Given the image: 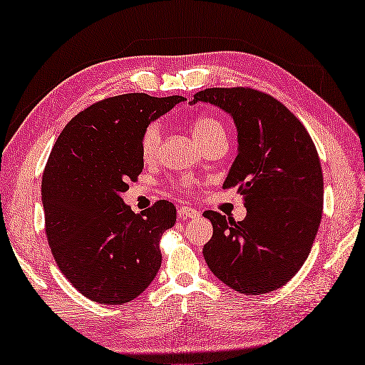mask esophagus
Returning a JSON list of instances; mask_svg holds the SVG:
<instances>
[{
	"label": "esophagus",
	"mask_w": 365,
	"mask_h": 365,
	"mask_svg": "<svg viewBox=\"0 0 365 365\" xmlns=\"http://www.w3.org/2000/svg\"><path fill=\"white\" fill-rule=\"evenodd\" d=\"M198 216H200V211L193 210V207H190V206L178 207V217H180V219H195Z\"/></svg>",
	"instance_id": "obj_1"
}]
</instances>
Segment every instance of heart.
Instances as JSON below:
<instances>
[{
    "label": "heart",
    "mask_w": 365,
    "mask_h": 365,
    "mask_svg": "<svg viewBox=\"0 0 365 365\" xmlns=\"http://www.w3.org/2000/svg\"><path fill=\"white\" fill-rule=\"evenodd\" d=\"M192 126V133L201 146L206 148L217 140H225V125L217 117L212 115L201 113L190 121ZM160 146V128L158 123H149L146 128L141 131L140 136V153L144 160H154L159 154ZM175 187L183 190V192H190L193 188L192 178H180L175 182Z\"/></svg>",
    "instance_id": "b5f03b06"
}]
</instances>
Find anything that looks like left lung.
Masks as SVG:
<instances>
[{
	"instance_id": "8db88e82",
	"label": "left lung",
	"mask_w": 365,
	"mask_h": 365,
	"mask_svg": "<svg viewBox=\"0 0 365 365\" xmlns=\"http://www.w3.org/2000/svg\"><path fill=\"white\" fill-rule=\"evenodd\" d=\"M230 113L239 154L224 188L244 196V221L203 212L212 224L203 255L214 276L247 296L282 287L305 263L323 210V173L314 141L296 115L252 88H210L195 102Z\"/></svg>"
}]
</instances>
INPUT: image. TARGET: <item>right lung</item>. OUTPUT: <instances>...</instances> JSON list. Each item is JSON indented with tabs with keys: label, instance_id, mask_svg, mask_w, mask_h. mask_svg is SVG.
<instances>
[{
	"label": "right lung",
	"instance_id": "obj_1",
	"mask_svg": "<svg viewBox=\"0 0 365 365\" xmlns=\"http://www.w3.org/2000/svg\"><path fill=\"white\" fill-rule=\"evenodd\" d=\"M182 101L107 97L71 118L51 149L42 178L45 234L58 268L92 302H130L158 274L175 206L160 200L135 214L120 195L143 172L141 131Z\"/></svg>",
	"mask_w": 365,
	"mask_h": 365
}]
</instances>
